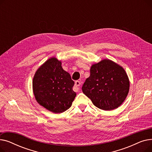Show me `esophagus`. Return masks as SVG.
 <instances>
[{
    "label": "esophagus",
    "instance_id": "obj_1",
    "mask_svg": "<svg viewBox=\"0 0 152 152\" xmlns=\"http://www.w3.org/2000/svg\"><path fill=\"white\" fill-rule=\"evenodd\" d=\"M80 85H81V81H76L75 82V86H74V91H76V92H77L79 89V88H80Z\"/></svg>",
    "mask_w": 152,
    "mask_h": 152
}]
</instances>
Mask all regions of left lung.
Wrapping results in <instances>:
<instances>
[{"instance_id":"8db88e82","label":"left lung","mask_w":152,"mask_h":152,"mask_svg":"<svg viewBox=\"0 0 152 152\" xmlns=\"http://www.w3.org/2000/svg\"><path fill=\"white\" fill-rule=\"evenodd\" d=\"M82 91L93 104L103 110L120 106L129 90V78L123 67L108 59L94 64Z\"/></svg>"}]
</instances>
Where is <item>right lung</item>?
Masks as SVG:
<instances>
[{"label": "right lung", "mask_w": 152, "mask_h": 152, "mask_svg": "<svg viewBox=\"0 0 152 152\" xmlns=\"http://www.w3.org/2000/svg\"><path fill=\"white\" fill-rule=\"evenodd\" d=\"M75 82L55 57L47 60L36 71L33 81L36 100L41 106L55 113L69 109L76 94L73 91Z\"/></svg>", "instance_id": "obj_1"}]
</instances>
